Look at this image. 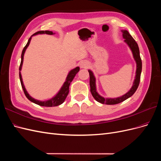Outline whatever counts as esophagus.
Instances as JSON below:
<instances>
[{
    "instance_id": "34e87169",
    "label": "esophagus",
    "mask_w": 161,
    "mask_h": 161,
    "mask_svg": "<svg viewBox=\"0 0 161 161\" xmlns=\"http://www.w3.org/2000/svg\"><path fill=\"white\" fill-rule=\"evenodd\" d=\"M80 66L82 69H87L89 66V62L86 60H82L80 62Z\"/></svg>"
}]
</instances>
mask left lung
Here are the masks:
<instances>
[{
    "label": "left lung",
    "mask_w": 161,
    "mask_h": 161,
    "mask_svg": "<svg viewBox=\"0 0 161 161\" xmlns=\"http://www.w3.org/2000/svg\"><path fill=\"white\" fill-rule=\"evenodd\" d=\"M122 36L123 38L124 39V42L127 43L130 50L132 52L133 57L136 63V76L134 81V83L130 90L126 92V93L119 97H117V98H104L102 96H101L97 91L96 89V79L95 77L91 70H89V76H90V87H91V92L94 97V99L99 102L102 104H107V105H115L123 102L124 101L128 99L129 97L132 96L134 95L136 91L137 90L140 80V75L141 72H142V60L140 56V50L139 47L136 42L134 39L131 37V36L127 30H122Z\"/></svg>",
    "instance_id": "1"
}]
</instances>
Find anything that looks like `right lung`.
Instances as JSON below:
<instances>
[{
	"label": "right lung",
	"instance_id": "add662e5",
	"mask_svg": "<svg viewBox=\"0 0 161 161\" xmlns=\"http://www.w3.org/2000/svg\"><path fill=\"white\" fill-rule=\"evenodd\" d=\"M37 34H48V35H53V34H55V33H53L52 31H37L34 34H33V35L30 37V38L29 39L26 46L24 47L23 50L22 51L21 61L20 66H19V79H20L22 88H23L24 93H25L27 98L34 103H36V104L39 105L40 106H43V107H55V106L60 105L62 103H64V101H65L66 97L69 92V86L70 85V82L72 81L73 79H74V78L78 73V72L79 71L80 68L79 66H77L75 68V69L71 70L69 72V73L67 75L66 81L64 82V83L63 84L62 86L61 87V89H60L59 91H58V93L54 97H52V99H50L49 100H47V101H39V100H37V99H35L34 98H33V97H31L30 95V94L28 93L27 91H26V89L25 88V86H24V85H23V82L22 76H21V70L22 69V65H23V62L24 53H25L26 49L29 46V45H30V43L31 42L32 36L37 35Z\"/></svg>",
	"mask_w": 161,
	"mask_h": 161
}]
</instances>
